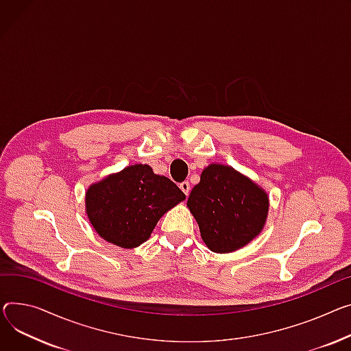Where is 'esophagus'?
Here are the masks:
<instances>
[{"label": "esophagus", "mask_w": 351, "mask_h": 351, "mask_svg": "<svg viewBox=\"0 0 351 351\" xmlns=\"http://www.w3.org/2000/svg\"><path fill=\"white\" fill-rule=\"evenodd\" d=\"M179 188H180V191L186 195V196H189V192H191V184H189V182H182L180 184H179Z\"/></svg>", "instance_id": "1"}]
</instances>
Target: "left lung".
<instances>
[{"mask_svg": "<svg viewBox=\"0 0 351 351\" xmlns=\"http://www.w3.org/2000/svg\"><path fill=\"white\" fill-rule=\"evenodd\" d=\"M188 207L213 252L237 251L261 234L269 197L258 183L221 163H210L192 189Z\"/></svg>", "mask_w": 351, "mask_h": 351, "instance_id": "8db88e82", "label": "left lung"}]
</instances>
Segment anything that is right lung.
Here are the masks:
<instances>
[{
	"label": "right lung",
	"mask_w": 351,
	"mask_h": 351,
	"mask_svg": "<svg viewBox=\"0 0 351 351\" xmlns=\"http://www.w3.org/2000/svg\"><path fill=\"white\" fill-rule=\"evenodd\" d=\"M184 199L169 178L154 173L149 165L135 163L91 183L84 203L97 234L130 250L145 243L159 219Z\"/></svg>",
	"instance_id": "right-lung-1"
}]
</instances>
